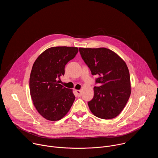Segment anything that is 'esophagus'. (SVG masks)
Masks as SVG:
<instances>
[{"instance_id":"esophagus-1","label":"esophagus","mask_w":158,"mask_h":158,"mask_svg":"<svg viewBox=\"0 0 158 158\" xmlns=\"http://www.w3.org/2000/svg\"><path fill=\"white\" fill-rule=\"evenodd\" d=\"M76 95L77 97H80L81 96V91L80 90H76Z\"/></svg>"}]
</instances>
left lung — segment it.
Masks as SVG:
<instances>
[{
  "instance_id": "left-lung-1",
  "label": "left lung",
  "mask_w": 158,
  "mask_h": 158,
  "mask_svg": "<svg viewBox=\"0 0 158 158\" xmlns=\"http://www.w3.org/2000/svg\"><path fill=\"white\" fill-rule=\"evenodd\" d=\"M82 59L92 75L98 76L94 97L88 106L98 118L109 119L118 116L131 94L130 75L125 62L110 49L79 48Z\"/></svg>"
}]
</instances>
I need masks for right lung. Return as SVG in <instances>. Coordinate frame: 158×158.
<instances>
[{
	"instance_id": "obj_1",
	"label": "right lung",
	"mask_w": 158,
	"mask_h": 158,
	"mask_svg": "<svg viewBox=\"0 0 158 158\" xmlns=\"http://www.w3.org/2000/svg\"><path fill=\"white\" fill-rule=\"evenodd\" d=\"M77 52V48H51L33 64L29 79L31 96L39 114L48 120L62 119L75 100L72 90L59 84L58 79L64 75L65 65Z\"/></svg>"
}]
</instances>
